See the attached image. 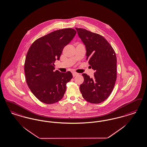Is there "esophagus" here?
Wrapping results in <instances>:
<instances>
[{"instance_id": "1", "label": "esophagus", "mask_w": 147, "mask_h": 147, "mask_svg": "<svg viewBox=\"0 0 147 147\" xmlns=\"http://www.w3.org/2000/svg\"><path fill=\"white\" fill-rule=\"evenodd\" d=\"M78 75H79V74L77 73L76 72H73V76H74V77L76 76H78Z\"/></svg>"}]
</instances>
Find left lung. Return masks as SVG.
<instances>
[{"mask_svg":"<svg viewBox=\"0 0 147 147\" xmlns=\"http://www.w3.org/2000/svg\"><path fill=\"white\" fill-rule=\"evenodd\" d=\"M86 49V59L95 71L91 78L86 74L80 85L82 97L98 104L111 94L117 80V56L111 44L102 35L83 28H76Z\"/></svg>","mask_w":147,"mask_h":147,"instance_id":"8db88e82","label":"left lung"}]
</instances>
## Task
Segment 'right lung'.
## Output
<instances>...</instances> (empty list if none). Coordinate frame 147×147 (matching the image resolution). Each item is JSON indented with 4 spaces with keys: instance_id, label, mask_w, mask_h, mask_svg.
I'll return each mask as SVG.
<instances>
[{
    "instance_id": "add662e5",
    "label": "right lung",
    "mask_w": 147,
    "mask_h": 147,
    "mask_svg": "<svg viewBox=\"0 0 147 147\" xmlns=\"http://www.w3.org/2000/svg\"><path fill=\"white\" fill-rule=\"evenodd\" d=\"M72 28L57 30L38 38L30 47L24 65L26 82L31 92L44 103L50 105L61 100L66 84L73 78L71 71H54L65 46L76 34Z\"/></svg>"
}]
</instances>
